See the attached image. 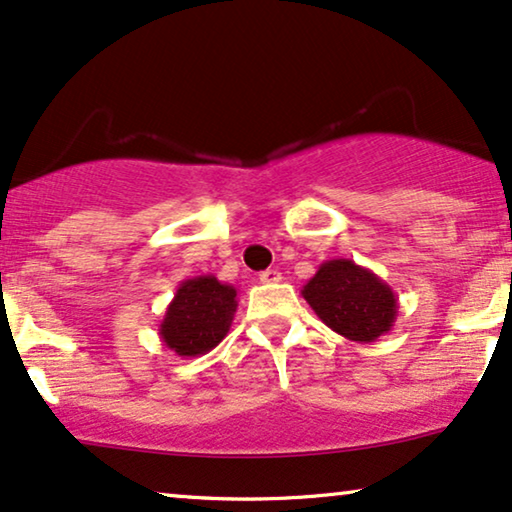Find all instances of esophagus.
I'll list each match as a JSON object with an SVG mask.
<instances>
[{
    "label": "esophagus",
    "instance_id": "34e87169",
    "mask_svg": "<svg viewBox=\"0 0 512 512\" xmlns=\"http://www.w3.org/2000/svg\"><path fill=\"white\" fill-rule=\"evenodd\" d=\"M259 280H262L264 285H273V283H280L283 280V276H280L278 269H266L259 273Z\"/></svg>",
    "mask_w": 512,
    "mask_h": 512
}]
</instances>
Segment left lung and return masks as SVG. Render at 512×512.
Here are the masks:
<instances>
[{"instance_id":"left-lung-1","label":"left lung","mask_w":512,"mask_h":512,"mask_svg":"<svg viewBox=\"0 0 512 512\" xmlns=\"http://www.w3.org/2000/svg\"><path fill=\"white\" fill-rule=\"evenodd\" d=\"M301 294L331 331L357 343L387 334L399 311L392 287L352 259L322 262Z\"/></svg>"}]
</instances>
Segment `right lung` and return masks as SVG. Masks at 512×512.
Wrapping results in <instances>:
<instances>
[{"label": "right lung", "mask_w": 512, "mask_h": 512, "mask_svg": "<svg viewBox=\"0 0 512 512\" xmlns=\"http://www.w3.org/2000/svg\"><path fill=\"white\" fill-rule=\"evenodd\" d=\"M236 287L215 276L183 280L160 322V338L178 357H199L211 352L232 327Z\"/></svg>", "instance_id": "obj_1"}]
</instances>
